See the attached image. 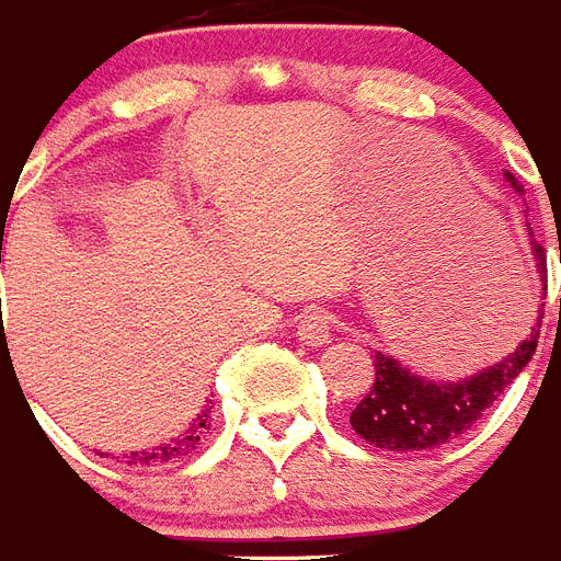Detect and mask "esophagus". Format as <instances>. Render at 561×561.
<instances>
[{
  "mask_svg": "<svg viewBox=\"0 0 561 561\" xmlns=\"http://www.w3.org/2000/svg\"><path fill=\"white\" fill-rule=\"evenodd\" d=\"M333 316L324 312V309H309L304 312L301 321H298V335L307 347H318V344L330 342V333H333Z\"/></svg>",
  "mask_w": 561,
  "mask_h": 561,
  "instance_id": "1",
  "label": "esophagus"
}]
</instances>
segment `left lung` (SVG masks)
I'll return each mask as SVG.
<instances>
[{
  "label": "left lung",
  "instance_id": "1",
  "mask_svg": "<svg viewBox=\"0 0 561 561\" xmlns=\"http://www.w3.org/2000/svg\"><path fill=\"white\" fill-rule=\"evenodd\" d=\"M510 185L522 191L518 179L507 173ZM533 234V231H530ZM536 266H539L541 286L548 289V254L541 243H533ZM545 309V304H541ZM536 327L504 362L486 367L483 374L469 376L463 382H428L420 376L408 374L397 358L376 353L374 385L362 397L351 414L353 432L365 437L370 446L388 451H428L446 446L472 428L483 416V411L507 391V385L522 374L539 344L541 312Z\"/></svg>",
  "mask_w": 561,
  "mask_h": 561
}]
</instances>
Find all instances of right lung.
<instances>
[{"label": "right lung", "mask_w": 561, "mask_h": 561, "mask_svg": "<svg viewBox=\"0 0 561 561\" xmlns=\"http://www.w3.org/2000/svg\"><path fill=\"white\" fill-rule=\"evenodd\" d=\"M210 423V408H205L203 414L196 416L194 423L187 425L185 434H179L173 437L170 443H161L156 449H145V451H129L124 455V463L129 466H161V463H170V460L182 458V455H191V451L199 446V440L205 437V428Z\"/></svg>", "instance_id": "1"}]
</instances>
